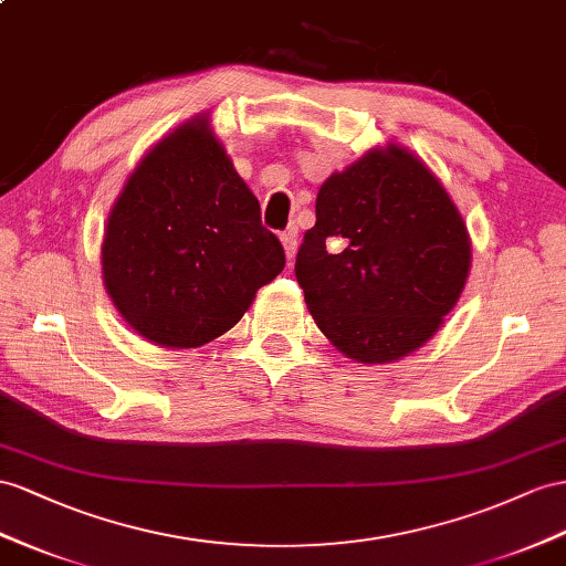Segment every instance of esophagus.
<instances>
[{
	"mask_svg": "<svg viewBox=\"0 0 566 566\" xmlns=\"http://www.w3.org/2000/svg\"><path fill=\"white\" fill-rule=\"evenodd\" d=\"M296 237H298V231L296 229H286V231H282V245H284V253H286V258L292 260L294 255H296V245H298V241H296Z\"/></svg>",
	"mask_w": 566,
	"mask_h": 566,
	"instance_id": "1",
	"label": "esophagus"
}]
</instances>
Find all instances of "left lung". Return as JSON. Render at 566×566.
Listing matches in <instances>:
<instances>
[{"mask_svg": "<svg viewBox=\"0 0 566 566\" xmlns=\"http://www.w3.org/2000/svg\"><path fill=\"white\" fill-rule=\"evenodd\" d=\"M469 265L452 198L421 159L389 145L321 186L294 272L323 335L360 364H385L438 332Z\"/></svg>", "mask_w": 566, "mask_h": 566, "instance_id": "1", "label": "left lung"}]
</instances>
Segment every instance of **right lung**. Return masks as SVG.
Wrapping results in <instances>:
<instances>
[{
    "mask_svg": "<svg viewBox=\"0 0 566 566\" xmlns=\"http://www.w3.org/2000/svg\"><path fill=\"white\" fill-rule=\"evenodd\" d=\"M282 270L280 239L206 119L145 155L107 220V294L159 346L191 349L224 335Z\"/></svg>",
    "mask_w": 566,
    "mask_h": 566,
    "instance_id": "add662e5",
    "label": "right lung"
}]
</instances>
